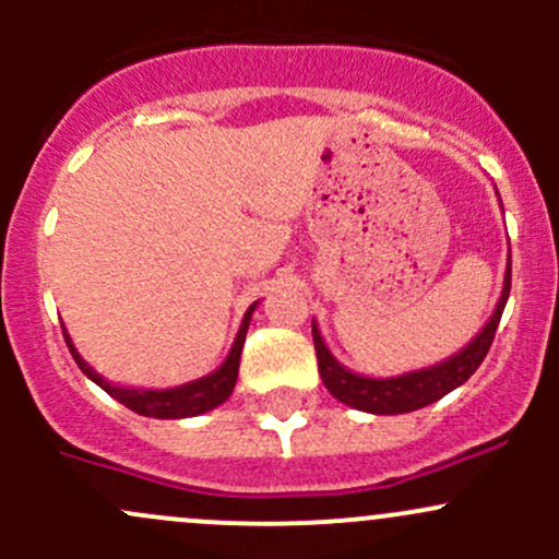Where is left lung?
<instances>
[{
    "label": "left lung",
    "instance_id": "obj_1",
    "mask_svg": "<svg viewBox=\"0 0 559 559\" xmlns=\"http://www.w3.org/2000/svg\"><path fill=\"white\" fill-rule=\"evenodd\" d=\"M511 292V257L509 267H506L503 278V292H500V300L495 313L489 316V321L484 324V330L467 343L462 352H456L454 357L443 359V362L432 365V368L414 370V373L394 376V379H368V376L352 373V370L343 368L335 357L330 354L326 343L321 341V332L313 321V346H316V359H319V373L324 386L330 389L332 397H337L341 403L352 405V408L365 411V414H379V416H392V414H408V411H419L425 405L436 403L443 394H449L452 389L462 386L473 373L478 370V365L487 357L489 346L495 341V332H498L500 316H503L506 302H509Z\"/></svg>",
    "mask_w": 559,
    "mask_h": 559
}]
</instances>
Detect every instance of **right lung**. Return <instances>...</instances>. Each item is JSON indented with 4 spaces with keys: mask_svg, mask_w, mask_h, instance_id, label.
Returning a JSON list of instances; mask_svg holds the SVG:
<instances>
[{
    "mask_svg": "<svg viewBox=\"0 0 559 559\" xmlns=\"http://www.w3.org/2000/svg\"><path fill=\"white\" fill-rule=\"evenodd\" d=\"M253 302L243 316V324H240L238 337H235L233 348H229L227 359L218 370H213L211 376H202V379L189 381L183 386H173V389H129V386H116L110 381H105L97 370L88 368L83 362V357L78 354L75 343L70 341L64 330V341L70 346V354L75 357L78 368L88 376L97 386H103L110 397H116L118 403L127 405L129 411L140 416H154V419H186V416H197L205 414V411H213L216 405H222L224 400L233 394L235 381H238V368H240V354H243V343H246V332H248V321H251Z\"/></svg>",
    "mask_w": 559,
    "mask_h": 559,
    "instance_id": "obj_1",
    "label": "right lung"
}]
</instances>
